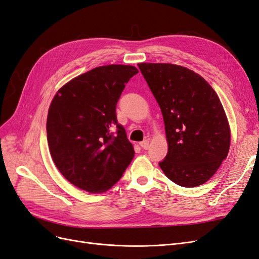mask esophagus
<instances>
[{"label":"esophagus","mask_w":259,"mask_h":259,"mask_svg":"<svg viewBox=\"0 0 259 259\" xmlns=\"http://www.w3.org/2000/svg\"><path fill=\"white\" fill-rule=\"evenodd\" d=\"M139 146L142 147L143 149H148V148H149V140H148V139L143 140L142 143H139Z\"/></svg>","instance_id":"obj_1"}]
</instances>
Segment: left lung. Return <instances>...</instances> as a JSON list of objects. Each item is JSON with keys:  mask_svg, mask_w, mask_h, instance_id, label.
I'll use <instances>...</instances> for the list:
<instances>
[{"mask_svg": "<svg viewBox=\"0 0 259 259\" xmlns=\"http://www.w3.org/2000/svg\"><path fill=\"white\" fill-rule=\"evenodd\" d=\"M163 115L168 151L160 167L186 188L206 183L227 158L230 127L211 86L188 68L138 64Z\"/></svg>", "mask_w": 259, "mask_h": 259, "instance_id": "8db88e82", "label": "left lung"}]
</instances>
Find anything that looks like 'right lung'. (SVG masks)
<instances>
[{
    "label": "right lung",
    "instance_id": "1",
    "mask_svg": "<svg viewBox=\"0 0 259 259\" xmlns=\"http://www.w3.org/2000/svg\"><path fill=\"white\" fill-rule=\"evenodd\" d=\"M137 73L125 65L94 68L65 84L52 100L46 122L51 155L64 177L82 190H109L134 158L115 108Z\"/></svg>",
    "mask_w": 259,
    "mask_h": 259
}]
</instances>
